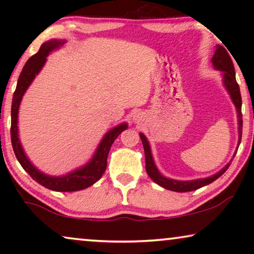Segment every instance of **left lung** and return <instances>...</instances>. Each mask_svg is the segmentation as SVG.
<instances>
[{
  "label": "left lung",
  "mask_w": 254,
  "mask_h": 254,
  "mask_svg": "<svg viewBox=\"0 0 254 254\" xmlns=\"http://www.w3.org/2000/svg\"><path fill=\"white\" fill-rule=\"evenodd\" d=\"M214 67L218 69V70L223 71V78H224V85L228 89L229 93H230L232 102H234L236 109L238 112V124H239V143L242 140V130H243V117H242V96H241V90H239V85L237 81H236V74H235V67L232 64V60L230 55L225 50L224 47L218 46L216 52H215L213 59ZM140 137L143 143L144 148V156H145V170H147L148 176L154 180L156 184H158L159 186L164 187L166 190H173V192H190V190H199L200 187H203L208 185V184L213 183L217 178L223 175L227 171L230 164H228L225 168L221 170L220 172H217L216 175L209 177V178L204 179H197L192 180V182H177V180L168 179L165 177H163L161 173L158 172L157 168H156L154 161H152V156L150 151V147L147 138L143 134H140Z\"/></svg>",
  "instance_id": "obj_1"
}]
</instances>
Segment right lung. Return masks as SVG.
<instances>
[{
	"label": "right lung",
	"mask_w": 254,
	"mask_h": 254,
	"mask_svg": "<svg viewBox=\"0 0 254 254\" xmlns=\"http://www.w3.org/2000/svg\"><path fill=\"white\" fill-rule=\"evenodd\" d=\"M64 44V41L51 40L48 43H44L41 45L40 50L38 53L32 55L24 65L22 72H20L18 82L15 92L12 97L11 105V128H10V135H11V144L13 152H15L17 159L23 166V169L29 173L31 178L36 180L38 184L46 187L48 190H58V192H75V190H84L86 187L91 186L96 182L102 178L103 173L105 172L107 166V155H109L110 149L112 147L113 142L118 137L121 131L127 128L126 124L120 125L112 130H110L105 136H104L102 143L99 144L95 156L89 164L84 168L76 170V171L69 173L64 177H50L44 175L38 171L34 166L29 162L24 154L22 145L18 140V129H17V114H18V107L22 100L24 92L26 91L27 86L33 81L34 76L40 71L43 65L46 61V57L51 51L57 48L59 45Z\"/></svg>",
	"instance_id": "1"
}]
</instances>
